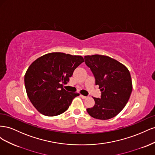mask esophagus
<instances>
[{
    "label": "esophagus",
    "instance_id": "obj_1",
    "mask_svg": "<svg viewBox=\"0 0 155 155\" xmlns=\"http://www.w3.org/2000/svg\"><path fill=\"white\" fill-rule=\"evenodd\" d=\"M80 96L83 98V99H86V98L87 97V96H83V95H80Z\"/></svg>",
    "mask_w": 155,
    "mask_h": 155
}]
</instances>
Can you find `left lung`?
<instances>
[{
    "mask_svg": "<svg viewBox=\"0 0 155 155\" xmlns=\"http://www.w3.org/2000/svg\"><path fill=\"white\" fill-rule=\"evenodd\" d=\"M85 64L95 78L96 85L101 92L100 98L93 97L95 104L88 108L89 115L105 120L114 118L128 102L133 90L129 70L123 64L109 56L85 55Z\"/></svg>",
    "mask_w": 155,
    "mask_h": 155,
    "instance_id": "1",
    "label": "left lung"
}]
</instances>
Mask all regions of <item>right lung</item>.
Masks as SVG:
<instances>
[{
    "instance_id": "1",
    "label": "right lung",
    "mask_w": 155,
    "mask_h": 155,
    "mask_svg": "<svg viewBox=\"0 0 155 155\" xmlns=\"http://www.w3.org/2000/svg\"><path fill=\"white\" fill-rule=\"evenodd\" d=\"M84 62L80 55L61 52L45 54L28 68L25 84L28 97L41 114L55 116L66 111L72 100L79 95L63 88L74 70Z\"/></svg>"
}]
</instances>
